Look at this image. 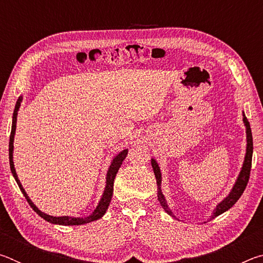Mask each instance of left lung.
Segmentation results:
<instances>
[{"instance_id": "1", "label": "left lung", "mask_w": 263, "mask_h": 263, "mask_svg": "<svg viewBox=\"0 0 263 263\" xmlns=\"http://www.w3.org/2000/svg\"><path fill=\"white\" fill-rule=\"evenodd\" d=\"M242 122L243 125L246 127V154H245V159H243V163L242 167L240 169V173L235 180L234 184L232 186V189L229 193V195L226 197L217 204L216 208L213 209L212 215L210 217V220L213 219V218L218 217L221 213H224L229 210V209L232 208L235 203H237L238 199L240 198V196L242 195L245 188L248 183V179H249V173H251V167H252V157H253V137H252V130L251 126H249V122L247 121L246 116H245V112L242 111ZM151 164H152L155 179H157V185H158V199L161 206L163 208V210L166 211L169 216L175 217L174 213L171 210V208L168 206V203L166 201V197L162 194L161 190V182H162V176H161V171H160V167L155 159H151Z\"/></svg>"}]
</instances>
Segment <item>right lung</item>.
Instances as JSON below:
<instances>
[{
	"label": "right lung",
	"instance_id": "1",
	"mask_svg": "<svg viewBox=\"0 0 263 263\" xmlns=\"http://www.w3.org/2000/svg\"><path fill=\"white\" fill-rule=\"evenodd\" d=\"M23 101V96H20V99L17 100L16 105H15V110H14V115H12V125H11V133H10V140H9V162H10V169H11V174L15 177V180L18 184L20 189L22 193H23L24 197L26 198V201L30 204V206L33 209L34 212H37L39 216H41L43 219H45L46 221L51 222V224L54 225H64V226H73V225H83L87 224V222L90 221H95L97 219H100L104 216V213L106 212L109 208V204L111 202V197H112V193H114V181L116 174H117L119 167L122 166V163L124 161V159L126 158L127 155V148L123 149L122 152H119L118 154H116L115 157L111 160V163L108 168V172H106V176H105V188L103 194H102V197L100 199L99 204L95 208V210L92 211L90 215L87 217H70V216H51L47 215V213L43 212L39 210V209L35 206V204L31 201L30 197L26 194L25 189L22 185L21 181L17 176L16 169H15V164H14V140H15V133H16V123H17V115H18V110L21 108V103Z\"/></svg>",
	"mask_w": 263,
	"mask_h": 263
}]
</instances>
